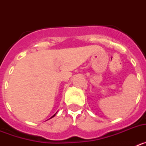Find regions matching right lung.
Wrapping results in <instances>:
<instances>
[{
  "instance_id": "obj_1",
  "label": "right lung",
  "mask_w": 146,
  "mask_h": 146,
  "mask_svg": "<svg viewBox=\"0 0 146 146\" xmlns=\"http://www.w3.org/2000/svg\"><path fill=\"white\" fill-rule=\"evenodd\" d=\"M55 115H54L53 116H52V117H51V118H52V117H54V116H55Z\"/></svg>"
}]
</instances>
